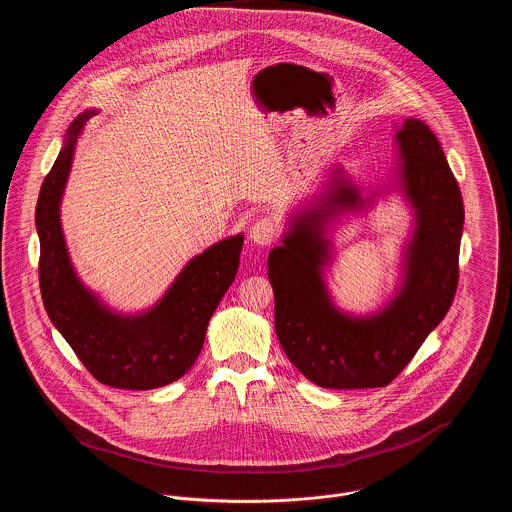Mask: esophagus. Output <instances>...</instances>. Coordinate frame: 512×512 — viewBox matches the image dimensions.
Here are the masks:
<instances>
[{"label":"esophagus","mask_w":512,"mask_h":512,"mask_svg":"<svg viewBox=\"0 0 512 512\" xmlns=\"http://www.w3.org/2000/svg\"><path fill=\"white\" fill-rule=\"evenodd\" d=\"M278 236V226L272 219L256 220L250 228V240L258 246H268L276 240Z\"/></svg>","instance_id":"34e87169"}]
</instances>
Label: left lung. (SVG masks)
Instances as JSON below:
<instances>
[{
    "label": "left lung",
    "mask_w": 512,
    "mask_h": 512,
    "mask_svg": "<svg viewBox=\"0 0 512 512\" xmlns=\"http://www.w3.org/2000/svg\"><path fill=\"white\" fill-rule=\"evenodd\" d=\"M396 146L414 232L404 248L402 286L380 311L365 317L341 311L323 280L331 242L321 236V222L372 201L361 197L341 167L319 205L299 211L284 244L268 256L280 345L292 365L321 388L390 384L438 327L457 290L465 219L459 185L426 122L406 118Z\"/></svg>",
    "instance_id": "1"
}]
</instances>
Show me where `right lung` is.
I'll list each match as a JSON object with an SVG mask.
<instances>
[{
  "mask_svg": "<svg viewBox=\"0 0 512 512\" xmlns=\"http://www.w3.org/2000/svg\"><path fill=\"white\" fill-rule=\"evenodd\" d=\"M94 114L96 110H86L74 118L41 185L35 211L41 297L51 323L98 382L151 390L175 382L197 361L207 325L238 272L244 236L224 238L189 260L171 288L144 313L122 315L108 309L78 280L61 226L74 146Z\"/></svg>",
  "mask_w": 512,
  "mask_h": 512,
  "instance_id": "obj_1",
  "label": "right lung"
}]
</instances>
